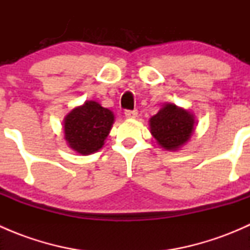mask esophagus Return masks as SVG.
Listing matches in <instances>:
<instances>
[{
  "label": "esophagus",
  "instance_id": "esophagus-1",
  "mask_svg": "<svg viewBox=\"0 0 250 250\" xmlns=\"http://www.w3.org/2000/svg\"><path fill=\"white\" fill-rule=\"evenodd\" d=\"M125 116L127 118H135L138 116V110H125Z\"/></svg>",
  "mask_w": 250,
  "mask_h": 250
}]
</instances>
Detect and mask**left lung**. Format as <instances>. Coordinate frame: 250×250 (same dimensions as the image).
<instances>
[{
	"label": "left lung",
	"instance_id": "8db88e82",
	"mask_svg": "<svg viewBox=\"0 0 250 250\" xmlns=\"http://www.w3.org/2000/svg\"><path fill=\"white\" fill-rule=\"evenodd\" d=\"M196 117L190 110L166 103L148 121L150 133L166 151H178L188 143L196 128Z\"/></svg>",
	"mask_w": 250,
	"mask_h": 250
}]
</instances>
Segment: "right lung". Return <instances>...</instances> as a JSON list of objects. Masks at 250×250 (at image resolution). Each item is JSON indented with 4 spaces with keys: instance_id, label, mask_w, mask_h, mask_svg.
<instances>
[{
    "instance_id": "right-lung-1",
    "label": "right lung",
    "mask_w": 250,
    "mask_h": 250,
    "mask_svg": "<svg viewBox=\"0 0 250 250\" xmlns=\"http://www.w3.org/2000/svg\"><path fill=\"white\" fill-rule=\"evenodd\" d=\"M115 122V115L95 100L74 107L62 121L66 145L82 156L97 152L104 146Z\"/></svg>"
}]
</instances>
